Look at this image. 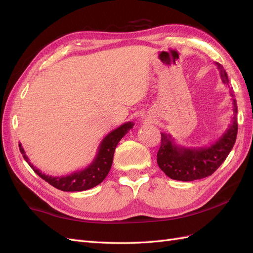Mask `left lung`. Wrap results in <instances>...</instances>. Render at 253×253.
<instances>
[{
  "label": "left lung",
  "mask_w": 253,
  "mask_h": 253,
  "mask_svg": "<svg viewBox=\"0 0 253 253\" xmlns=\"http://www.w3.org/2000/svg\"><path fill=\"white\" fill-rule=\"evenodd\" d=\"M215 65L219 71L221 81L228 85V75L223 65L217 62H215ZM230 96L233 105L231 124L223 135L208 147H182L175 143L170 134L162 133V144L157 153V164L167 176L181 181L202 179L213 174L225 162L233 148L237 135V104L232 89H230Z\"/></svg>",
  "instance_id": "obj_1"
}]
</instances>
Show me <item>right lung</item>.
Masks as SVG:
<instances>
[{"instance_id": "right-lung-1", "label": "right lung", "mask_w": 253, "mask_h": 253, "mask_svg": "<svg viewBox=\"0 0 253 253\" xmlns=\"http://www.w3.org/2000/svg\"><path fill=\"white\" fill-rule=\"evenodd\" d=\"M133 126V122L128 121L118 126L117 128L113 129L111 133L104 137L100 144H99L97 154L93 159V162L87 167L84 168L83 170L75 171L64 176H51L42 173L33 164L29 163V159L26 156L25 151L23 149L21 143H19V148L27 164L42 179L47 181L49 185L61 191H65V192H78V191H85L94 188L103 181V179L106 177V175L109 174L111 170L114 152L118 142Z\"/></svg>"}]
</instances>
